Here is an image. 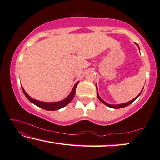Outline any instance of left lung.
<instances>
[{
	"label": "left lung",
	"mask_w": 160,
	"mask_h": 160,
	"mask_svg": "<svg viewBox=\"0 0 160 160\" xmlns=\"http://www.w3.org/2000/svg\"><path fill=\"white\" fill-rule=\"evenodd\" d=\"M136 45H137V46L138 47V44L136 43ZM139 48V47H138ZM143 89H142V91H143ZM142 91H141V93L138 94V96H136V98H133V99L132 100H131V101H130V102H127V103H120V104H109V103H107L106 102H104V101H103L102 98L100 97L99 96V95H98V89H97V86H96V92H97V97H98V99H99L101 102H102L103 103H104L105 105H107V107H110V108H113V109H120V108H123V107H127V106H128V105H130V103H132V102H134L135 100L139 96L141 95V92H142Z\"/></svg>",
	"instance_id": "1"
}]
</instances>
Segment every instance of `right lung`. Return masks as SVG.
<instances>
[{"instance_id":"obj_1","label":"right lung","mask_w":160,"mask_h":160,"mask_svg":"<svg viewBox=\"0 0 160 160\" xmlns=\"http://www.w3.org/2000/svg\"><path fill=\"white\" fill-rule=\"evenodd\" d=\"M78 83H79V82H77L75 83V85H74L72 90L71 93L69 94V96H67V97L65 98L64 100L60 101V102H40V101L34 99V98L30 97V96L26 93V91H24V89L23 88V87L22 86V89L24 94V96H26L27 98H28L30 102H32V103H34L35 105L38 106V107L42 108V109H43L45 110H48V111H53V110L62 109V108L68 104V103L73 99L74 96L75 95V90H76V88L78 86Z\"/></svg>"}]
</instances>
